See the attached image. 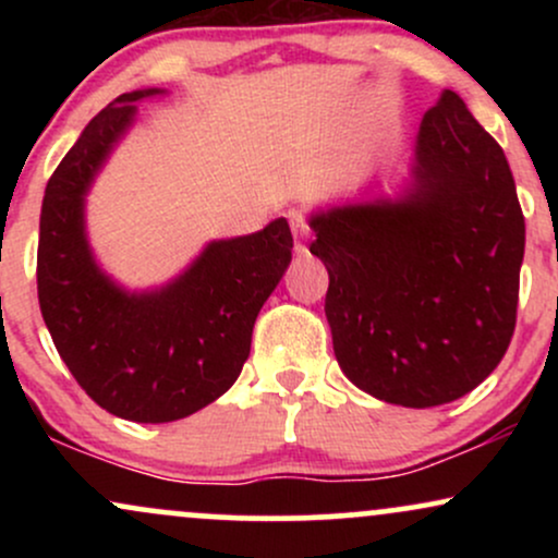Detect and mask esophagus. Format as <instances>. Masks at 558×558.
Masks as SVG:
<instances>
[{
	"mask_svg": "<svg viewBox=\"0 0 558 558\" xmlns=\"http://www.w3.org/2000/svg\"><path fill=\"white\" fill-rule=\"evenodd\" d=\"M291 226H293V233H296V239H310L312 235V228L310 222H306V217L301 213H291Z\"/></svg>",
	"mask_w": 558,
	"mask_h": 558,
	"instance_id": "esophagus-1",
	"label": "esophagus"
}]
</instances>
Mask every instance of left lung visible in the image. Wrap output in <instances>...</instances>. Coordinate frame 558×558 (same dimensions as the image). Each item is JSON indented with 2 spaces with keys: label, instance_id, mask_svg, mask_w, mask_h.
<instances>
[{
  "label": "left lung",
  "instance_id": "obj_1",
  "mask_svg": "<svg viewBox=\"0 0 558 558\" xmlns=\"http://www.w3.org/2000/svg\"><path fill=\"white\" fill-rule=\"evenodd\" d=\"M312 228L332 349L356 388L427 409L498 367L517 325L524 217L504 149L457 94L422 118L407 196L330 209Z\"/></svg>",
  "mask_w": 558,
  "mask_h": 558
}]
</instances>
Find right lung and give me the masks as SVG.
Wrapping results in <instances>:
<instances>
[{
	"mask_svg": "<svg viewBox=\"0 0 558 558\" xmlns=\"http://www.w3.org/2000/svg\"><path fill=\"white\" fill-rule=\"evenodd\" d=\"M118 96L83 128L44 191L38 304L62 362L101 409L131 422H172L220 399L241 375L257 315L291 262L283 217L259 233L215 241L191 270L155 293H125L96 267L83 196L133 123Z\"/></svg>",
	"mask_w": 558,
	"mask_h": 558,
	"instance_id": "add662e5",
	"label": "right lung"
}]
</instances>
